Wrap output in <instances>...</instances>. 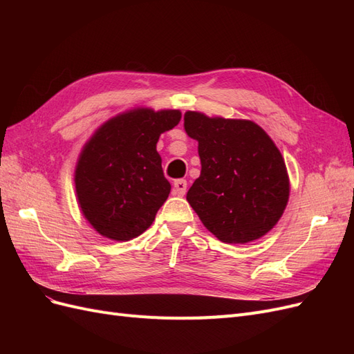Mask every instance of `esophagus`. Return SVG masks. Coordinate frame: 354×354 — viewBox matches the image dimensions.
I'll use <instances>...</instances> for the list:
<instances>
[{"label":"esophagus","mask_w":354,"mask_h":354,"mask_svg":"<svg viewBox=\"0 0 354 354\" xmlns=\"http://www.w3.org/2000/svg\"><path fill=\"white\" fill-rule=\"evenodd\" d=\"M187 190V181L186 180H176L174 181V192L178 196H185Z\"/></svg>","instance_id":"34e87169"}]
</instances>
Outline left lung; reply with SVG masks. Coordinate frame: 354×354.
Segmentation results:
<instances>
[{
    "mask_svg": "<svg viewBox=\"0 0 354 354\" xmlns=\"http://www.w3.org/2000/svg\"><path fill=\"white\" fill-rule=\"evenodd\" d=\"M198 140L201 176L187 202L214 236L226 243L260 239L279 221L289 198L285 160L261 127L246 120L185 113Z\"/></svg>",
    "mask_w": 354,
    "mask_h": 354,
    "instance_id": "8db88e82",
    "label": "left lung"
}]
</instances>
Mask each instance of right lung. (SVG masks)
Masks as SVG:
<instances>
[{
	"label": "right lung",
	"instance_id": "obj_1",
	"mask_svg": "<svg viewBox=\"0 0 354 354\" xmlns=\"http://www.w3.org/2000/svg\"><path fill=\"white\" fill-rule=\"evenodd\" d=\"M180 111L137 108L106 121L85 143L75 169L84 217L102 236L130 241L151 227L171 185L156 152Z\"/></svg>",
	"mask_w": 354,
	"mask_h": 354
}]
</instances>
